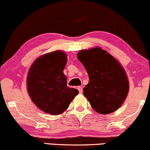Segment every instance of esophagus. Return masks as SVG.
I'll return each instance as SVG.
<instances>
[{
  "instance_id": "obj_1",
  "label": "esophagus",
  "mask_w": 150,
  "mask_h": 150,
  "mask_svg": "<svg viewBox=\"0 0 150 150\" xmlns=\"http://www.w3.org/2000/svg\"><path fill=\"white\" fill-rule=\"evenodd\" d=\"M77 89H78V90H79L80 93H83V87H81V86H79V87H77Z\"/></svg>"
}]
</instances>
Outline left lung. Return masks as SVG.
Masks as SVG:
<instances>
[{
	"label": "left lung",
	"mask_w": 150,
	"mask_h": 150,
	"mask_svg": "<svg viewBox=\"0 0 150 150\" xmlns=\"http://www.w3.org/2000/svg\"><path fill=\"white\" fill-rule=\"evenodd\" d=\"M78 59L89 75V82L83 89V94L91 107L100 114L115 111L128 93V80L123 67L100 48L80 51Z\"/></svg>",
	"instance_id": "8db88e82"
}]
</instances>
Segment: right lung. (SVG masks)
I'll use <instances>...</instances> for the list:
<instances>
[{"label":"right lung","instance_id":"right-lung-1","mask_svg":"<svg viewBox=\"0 0 150 150\" xmlns=\"http://www.w3.org/2000/svg\"><path fill=\"white\" fill-rule=\"evenodd\" d=\"M67 55L57 50L39 57L30 67L27 89L32 101L43 111L59 115L68 108L79 91L67 86L63 69Z\"/></svg>","mask_w":150,"mask_h":150}]
</instances>
